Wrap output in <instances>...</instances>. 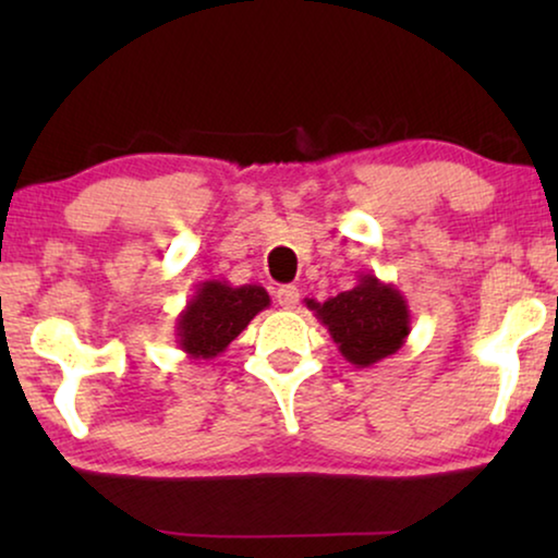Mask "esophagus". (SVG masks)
Segmentation results:
<instances>
[{
	"label": "esophagus",
	"instance_id": "34e87169",
	"mask_svg": "<svg viewBox=\"0 0 558 558\" xmlns=\"http://www.w3.org/2000/svg\"><path fill=\"white\" fill-rule=\"evenodd\" d=\"M277 302H279V307L294 310L296 304H300V289L292 287V284L279 287V289H277Z\"/></svg>",
	"mask_w": 558,
	"mask_h": 558
}]
</instances>
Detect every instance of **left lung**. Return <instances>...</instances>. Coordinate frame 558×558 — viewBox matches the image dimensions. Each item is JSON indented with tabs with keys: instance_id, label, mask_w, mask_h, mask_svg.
Returning a JSON list of instances; mask_svg holds the SVG:
<instances>
[{
	"instance_id": "1",
	"label": "left lung",
	"mask_w": 558,
	"mask_h": 558,
	"mask_svg": "<svg viewBox=\"0 0 558 558\" xmlns=\"http://www.w3.org/2000/svg\"><path fill=\"white\" fill-rule=\"evenodd\" d=\"M327 327L340 355L355 368H371L399 353L411 332V312L399 289L376 274H357V284L330 300H304Z\"/></svg>"
}]
</instances>
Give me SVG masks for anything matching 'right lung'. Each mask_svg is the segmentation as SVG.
<instances>
[{
    "label": "right lung",
    "instance_id": "add662e5",
    "mask_svg": "<svg viewBox=\"0 0 558 558\" xmlns=\"http://www.w3.org/2000/svg\"><path fill=\"white\" fill-rule=\"evenodd\" d=\"M269 304V294L258 284L233 287L223 279L203 281L174 323L178 345L193 361H213Z\"/></svg>",
    "mask_w": 558,
    "mask_h": 558
}]
</instances>
